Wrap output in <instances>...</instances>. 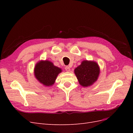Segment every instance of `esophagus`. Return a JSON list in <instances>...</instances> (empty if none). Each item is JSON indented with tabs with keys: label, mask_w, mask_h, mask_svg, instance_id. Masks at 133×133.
<instances>
[{
	"label": "esophagus",
	"mask_w": 133,
	"mask_h": 133,
	"mask_svg": "<svg viewBox=\"0 0 133 133\" xmlns=\"http://www.w3.org/2000/svg\"><path fill=\"white\" fill-rule=\"evenodd\" d=\"M65 70H66V71H70V70L69 66H66L65 67Z\"/></svg>",
	"instance_id": "34e87169"
}]
</instances>
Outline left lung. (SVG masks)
I'll return each mask as SVG.
<instances>
[{
	"instance_id": "obj_1",
	"label": "left lung",
	"mask_w": 133,
	"mask_h": 133,
	"mask_svg": "<svg viewBox=\"0 0 133 133\" xmlns=\"http://www.w3.org/2000/svg\"><path fill=\"white\" fill-rule=\"evenodd\" d=\"M74 72L80 85L88 87L92 85L97 80L100 69L96 63L84 60L75 68Z\"/></svg>"
}]
</instances>
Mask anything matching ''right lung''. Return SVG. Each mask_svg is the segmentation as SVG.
Instances as JSON below:
<instances>
[{
    "mask_svg": "<svg viewBox=\"0 0 133 133\" xmlns=\"http://www.w3.org/2000/svg\"><path fill=\"white\" fill-rule=\"evenodd\" d=\"M60 72H62L60 68L54 66L53 63L48 60L38 63L34 69L36 78L45 86L53 85Z\"/></svg>",
    "mask_w": 133,
    "mask_h": 133,
    "instance_id": "obj_1",
    "label": "right lung"
}]
</instances>
